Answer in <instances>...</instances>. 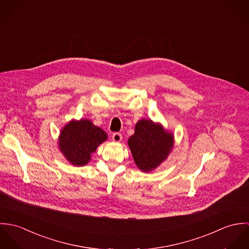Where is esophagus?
<instances>
[{"label": "esophagus", "mask_w": 249, "mask_h": 249, "mask_svg": "<svg viewBox=\"0 0 249 249\" xmlns=\"http://www.w3.org/2000/svg\"><path fill=\"white\" fill-rule=\"evenodd\" d=\"M122 138H123L122 134H121V133H118V132H115V133H113V135H112V139H113L114 142H121V141H122Z\"/></svg>", "instance_id": "34e87169"}]
</instances>
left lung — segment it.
I'll list each match as a JSON object with an SVG mask.
<instances>
[{"instance_id":"left-lung-1","label":"left lung","mask_w":249,"mask_h":249,"mask_svg":"<svg viewBox=\"0 0 249 249\" xmlns=\"http://www.w3.org/2000/svg\"><path fill=\"white\" fill-rule=\"evenodd\" d=\"M128 145L138 168L142 172H150L169 155L174 145V136L160 124L150 120H141L128 139Z\"/></svg>"}]
</instances>
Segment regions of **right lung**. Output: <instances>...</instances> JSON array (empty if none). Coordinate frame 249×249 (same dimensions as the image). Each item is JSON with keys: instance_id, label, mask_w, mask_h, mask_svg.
<instances>
[{"instance_id": "right-lung-1", "label": "right lung", "mask_w": 249, "mask_h": 249, "mask_svg": "<svg viewBox=\"0 0 249 249\" xmlns=\"http://www.w3.org/2000/svg\"><path fill=\"white\" fill-rule=\"evenodd\" d=\"M107 139V133L91 121H71L60 133L59 147L72 165L84 166L89 162L91 153Z\"/></svg>"}]
</instances>
